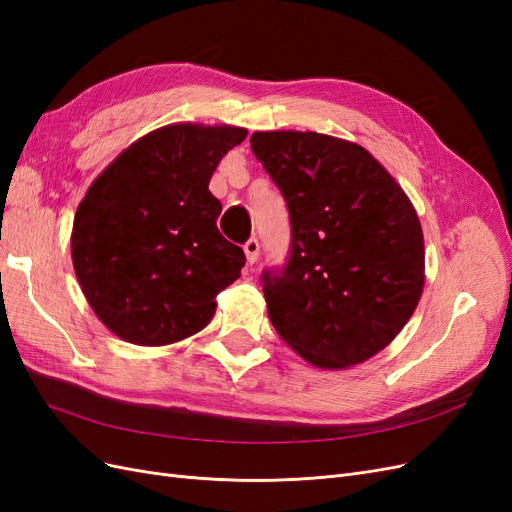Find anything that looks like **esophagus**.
Listing matches in <instances>:
<instances>
[{"label":"esophagus","mask_w":512,"mask_h":512,"mask_svg":"<svg viewBox=\"0 0 512 512\" xmlns=\"http://www.w3.org/2000/svg\"><path fill=\"white\" fill-rule=\"evenodd\" d=\"M243 252H245V258L250 265H254V262L258 260V254H260V243L256 239H247L245 245H243Z\"/></svg>","instance_id":"1"}]
</instances>
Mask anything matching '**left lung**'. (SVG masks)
<instances>
[{"mask_svg": "<svg viewBox=\"0 0 512 512\" xmlns=\"http://www.w3.org/2000/svg\"><path fill=\"white\" fill-rule=\"evenodd\" d=\"M252 151L284 194L290 258L262 275L269 318L320 369L389 346L421 301L425 241L401 185L361 145L318 132H254Z\"/></svg>", "mask_w": 512, "mask_h": 512, "instance_id": "left-lung-1", "label": "left lung"}]
</instances>
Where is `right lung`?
<instances>
[{
    "instance_id": "right-lung-1",
    "label": "right lung",
    "mask_w": 512,
    "mask_h": 512,
    "mask_svg": "<svg viewBox=\"0 0 512 512\" xmlns=\"http://www.w3.org/2000/svg\"><path fill=\"white\" fill-rule=\"evenodd\" d=\"M237 126L170 123L134 141L89 185L74 215L72 265L104 327L136 346L205 329L245 254L218 230L211 175L245 141Z\"/></svg>"
}]
</instances>
